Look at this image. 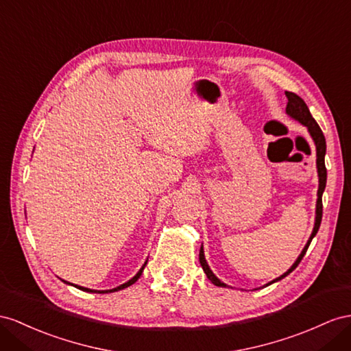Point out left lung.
Listing matches in <instances>:
<instances>
[{"label":"left lung","mask_w":351,"mask_h":351,"mask_svg":"<svg viewBox=\"0 0 351 351\" xmlns=\"http://www.w3.org/2000/svg\"><path fill=\"white\" fill-rule=\"evenodd\" d=\"M286 97H287V105H286V114L291 117V119H293L295 121L301 123L302 125H305L307 128L310 136L314 142V147H316V167H317V176H319V190H317V202H316V218H314V227H313V231H311V236L307 241V245L304 246L302 252L300 254V256L296 258V261L292 264V267L287 269L286 273H283L280 277L274 278V280L268 282L265 286L271 285V283H276L278 280H282V278H285L287 274H291L293 269L298 267V264L301 263V259L304 258L305 252H307V249L311 243L313 237L317 234L319 231V227H320V222H322V210H323V206H322V195H323V191H325L326 188V167H325V154H326V141H325V136H323V132L320 130L319 124L316 123V120L313 119L311 114H310V110L308 106L305 105V102L302 101V99L295 95L292 92H286ZM199 259H200V264H202V268L203 271L206 273V276H208L209 280L215 285V286H219V287H227L228 285H226L223 282H221L219 278L213 274V271L210 269L208 261H206L204 258V250H203V245L200 247V255H199Z\"/></svg>","instance_id":"1"}]
</instances>
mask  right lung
<instances>
[{
	"label": "right lung",
	"mask_w": 351,
	"mask_h": 351,
	"mask_svg": "<svg viewBox=\"0 0 351 351\" xmlns=\"http://www.w3.org/2000/svg\"><path fill=\"white\" fill-rule=\"evenodd\" d=\"M145 265H147V261H145V264H143L142 267H141V269L139 271L134 274L129 282H125V283H123V285H120V286H117V287H114V289H108V291H95V289H88V287H83V286H78V285H74V283H69V282H66V280H62L64 283H66V285H71V286H74V287H77V289H80V291H84V292H93V293H111V292H117V291H121V289H124V287H129L130 285H133L134 282L138 280V278L141 277V274H142V271H143V268H145Z\"/></svg>",
	"instance_id": "right-lung-1"
}]
</instances>
